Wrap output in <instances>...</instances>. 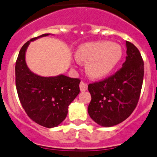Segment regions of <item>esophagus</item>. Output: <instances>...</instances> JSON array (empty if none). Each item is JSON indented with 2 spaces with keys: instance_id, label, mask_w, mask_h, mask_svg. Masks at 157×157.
<instances>
[{
  "instance_id": "esophagus-1",
  "label": "esophagus",
  "mask_w": 157,
  "mask_h": 157,
  "mask_svg": "<svg viewBox=\"0 0 157 157\" xmlns=\"http://www.w3.org/2000/svg\"><path fill=\"white\" fill-rule=\"evenodd\" d=\"M87 87H88V85L86 83H84V82L81 81L80 83V89L81 91H86V90H87Z\"/></svg>"
}]
</instances>
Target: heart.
I'll use <instances>...</instances> for the list:
<instances>
[{"label":"heart","instance_id":"heart-1","mask_svg":"<svg viewBox=\"0 0 157 157\" xmlns=\"http://www.w3.org/2000/svg\"><path fill=\"white\" fill-rule=\"evenodd\" d=\"M122 57L120 45L109 42H97L81 45L75 53L78 61L86 63V70L92 78L105 77L115 68Z\"/></svg>","mask_w":157,"mask_h":157}]
</instances>
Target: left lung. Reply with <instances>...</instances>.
Returning a JSON list of instances; mask_svg holds the SVG:
<instances>
[{"mask_svg":"<svg viewBox=\"0 0 157 157\" xmlns=\"http://www.w3.org/2000/svg\"><path fill=\"white\" fill-rule=\"evenodd\" d=\"M127 56L121 68L104 80L88 85L91 101L88 113L103 127L122 122L131 115L140 99L144 64L140 52L126 41Z\"/></svg>","mask_w":157,"mask_h":157,"instance_id":"left-lung-1","label":"left lung"}]
</instances>
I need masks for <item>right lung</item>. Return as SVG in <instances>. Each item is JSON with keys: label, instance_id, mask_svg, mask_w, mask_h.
<instances>
[{"label": "right lung", "instance_id": "1", "mask_svg": "<svg viewBox=\"0 0 157 157\" xmlns=\"http://www.w3.org/2000/svg\"><path fill=\"white\" fill-rule=\"evenodd\" d=\"M48 35L33 38L23 45L16 61L15 75L17 94L26 113L36 123L51 128L65 119L69 105L80 93V80L62 74L40 77L28 68L25 54L29 42Z\"/></svg>", "mask_w": 157, "mask_h": 157}]
</instances>
